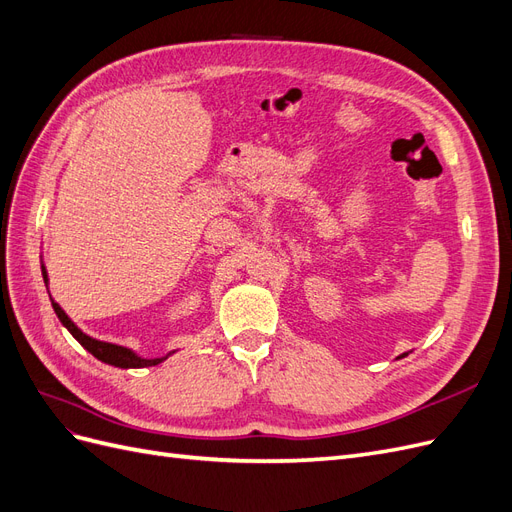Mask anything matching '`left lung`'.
Here are the masks:
<instances>
[{
    "label": "left lung",
    "instance_id": "8db88e82",
    "mask_svg": "<svg viewBox=\"0 0 512 512\" xmlns=\"http://www.w3.org/2000/svg\"><path fill=\"white\" fill-rule=\"evenodd\" d=\"M404 356H408V352H404L401 356H397V359H404Z\"/></svg>",
    "mask_w": 512,
    "mask_h": 512
}]
</instances>
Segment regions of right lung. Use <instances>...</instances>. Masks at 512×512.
<instances>
[{
  "mask_svg": "<svg viewBox=\"0 0 512 512\" xmlns=\"http://www.w3.org/2000/svg\"><path fill=\"white\" fill-rule=\"evenodd\" d=\"M42 277H44V284H46V290H49V273H46V267L42 262ZM51 305L55 309V314L59 318V322L64 324V327L70 331V335L79 342L89 354H94L98 361L106 363V365H113V367H119V369H141V367H153V365H160L162 361H166L168 356H173L175 352L179 350H170L168 354L164 356H153V359H147V356H141L138 352H134L132 348L128 346H119V344H111V342H100V339L91 337L87 333H83L76 324L72 322V318L64 312V309L59 307V303H55L51 299Z\"/></svg>",
  "mask_w": 512,
  "mask_h": 512,
  "instance_id": "add662e5",
  "label": "right lung"
}]
</instances>
